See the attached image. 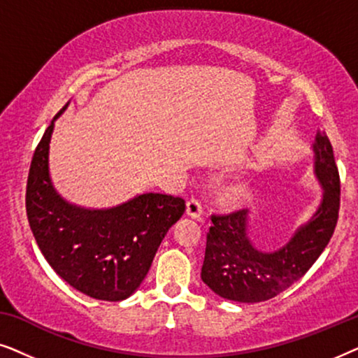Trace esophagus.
<instances>
[{"label": "esophagus", "instance_id": "34e87169", "mask_svg": "<svg viewBox=\"0 0 358 358\" xmlns=\"http://www.w3.org/2000/svg\"><path fill=\"white\" fill-rule=\"evenodd\" d=\"M203 213V205L197 199H190L187 202V215L192 218H200Z\"/></svg>", "mask_w": 358, "mask_h": 358}]
</instances>
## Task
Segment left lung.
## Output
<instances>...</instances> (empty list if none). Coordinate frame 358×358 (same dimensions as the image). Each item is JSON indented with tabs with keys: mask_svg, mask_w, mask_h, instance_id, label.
Masks as SVG:
<instances>
[{
	"mask_svg": "<svg viewBox=\"0 0 358 358\" xmlns=\"http://www.w3.org/2000/svg\"><path fill=\"white\" fill-rule=\"evenodd\" d=\"M313 151L322 199L313 217L283 248L262 252L252 246L248 238V210L212 215L200 277L217 295L239 303L271 300L305 275L324 251L339 218V171L324 131L316 134Z\"/></svg>",
	"mask_w": 358,
	"mask_h": 358,
	"instance_id": "obj_1",
	"label": "left lung"
}]
</instances>
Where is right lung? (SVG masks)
<instances>
[{"instance_id":"obj_1","label":"right lung","mask_w":358,"mask_h":358,"mask_svg":"<svg viewBox=\"0 0 358 358\" xmlns=\"http://www.w3.org/2000/svg\"><path fill=\"white\" fill-rule=\"evenodd\" d=\"M53 117L34 151L26 210L37 246L50 267L78 292L104 301L129 298L148 273L168 229L182 217L185 202L166 194H141L106 210L63 200L48 171Z\"/></svg>"}]
</instances>
